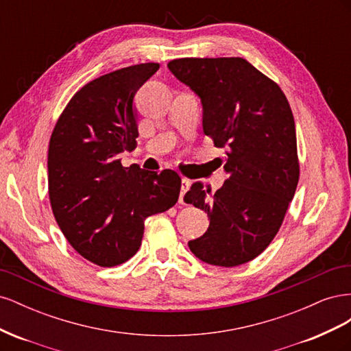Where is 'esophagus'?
I'll use <instances>...</instances> for the list:
<instances>
[{"label":"esophagus","mask_w":351,"mask_h":351,"mask_svg":"<svg viewBox=\"0 0 351 351\" xmlns=\"http://www.w3.org/2000/svg\"><path fill=\"white\" fill-rule=\"evenodd\" d=\"M190 189V182L187 178H182V192H180V204H184L186 199L184 195L187 193V190Z\"/></svg>","instance_id":"obj_1"}]
</instances>
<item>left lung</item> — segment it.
<instances>
[{"instance_id": "left-lung-1", "label": "left lung", "mask_w": 351, "mask_h": 351, "mask_svg": "<svg viewBox=\"0 0 351 351\" xmlns=\"http://www.w3.org/2000/svg\"><path fill=\"white\" fill-rule=\"evenodd\" d=\"M168 69L200 98L205 134L228 149L224 186L210 195L197 182L184 196L209 217L206 232L189 247L209 265L237 267L269 246L299 183L290 104L240 57L178 58Z\"/></svg>"}]
</instances>
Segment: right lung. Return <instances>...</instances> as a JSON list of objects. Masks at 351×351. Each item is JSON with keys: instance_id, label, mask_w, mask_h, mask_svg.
<instances>
[{"instance_id": "1", "label": "right lung", "mask_w": 351, "mask_h": 351, "mask_svg": "<svg viewBox=\"0 0 351 351\" xmlns=\"http://www.w3.org/2000/svg\"><path fill=\"white\" fill-rule=\"evenodd\" d=\"M158 69L145 62L84 84L51 134L48 190L57 224L74 250L104 268L134 256L145 219L178 200L182 178L173 169L156 174L123 167L119 158L134 149V95Z\"/></svg>"}]
</instances>
